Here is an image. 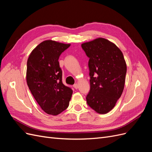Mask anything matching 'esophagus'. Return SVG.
Here are the masks:
<instances>
[{"label":"esophagus","mask_w":152,"mask_h":152,"mask_svg":"<svg viewBox=\"0 0 152 152\" xmlns=\"http://www.w3.org/2000/svg\"><path fill=\"white\" fill-rule=\"evenodd\" d=\"M73 87H74L75 89H77L78 87H79V86H78L77 84H75L74 85H73Z\"/></svg>","instance_id":"obj_1"}]
</instances>
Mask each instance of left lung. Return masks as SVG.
<instances>
[{
  "label": "left lung",
  "instance_id": "obj_1",
  "mask_svg": "<svg viewBox=\"0 0 152 152\" xmlns=\"http://www.w3.org/2000/svg\"><path fill=\"white\" fill-rule=\"evenodd\" d=\"M81 46L89 58L90 91L87 103L97 113H107L115 107L124 90L127 66L123 54L115 44L103 38Z\"/></svg>",
  "mask_w": 152,
  "mask_h": 152
}]
</instances>
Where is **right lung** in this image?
I'll use <instances>...</instances> for the list:
<instances>
[{
  "label": "right lung",
  "mask_w": 152,
  "mask_h": 152,
  "mask_svg": "<svg viewBox=\"0 0 152 152\" xmlns=\"http://www.w3.org/2000/svg\"><path fill=\"white\" fill-rule=\"evenodd\" d=\"M70 44L54 40L39 44L27 61L26 82L31 93L45 113L57 115L69 105L73 91L62 82L58 59Z\"/></svg>",
  "instance_id": "right-lung-1"
}]
</instances>
